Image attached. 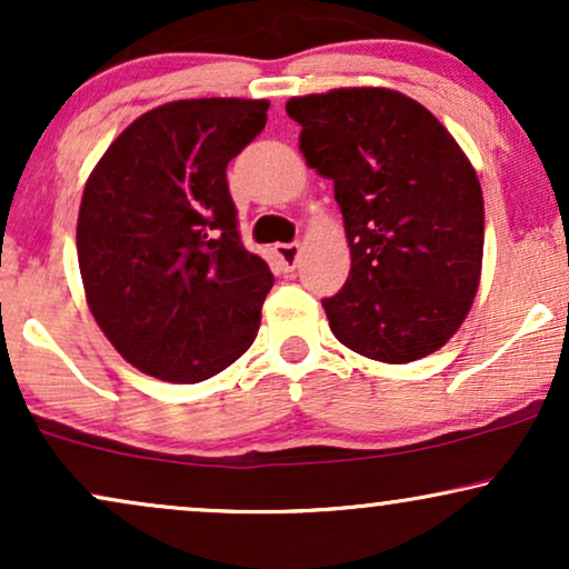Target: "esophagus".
Returning a JSON list of instances; mask_svg holds the SVG:
<instances>
[{
	"mask_svg": "<svg viewBox=\"0 0 569 569\" xmlns=\"http://www.w3.org/2000/svg\"><path fill=\"white\" fill-rule=\"evenodd\" d=\"M276 254H278V260H280V264H283L286 270H293L299 264L301 247H299V243H278Z\"/></svg>",
	"mask_w": 569,
	"mask_h": 569,
	"instance_id": "34e87169",
	"label": "esophagus"
}]
</instances>
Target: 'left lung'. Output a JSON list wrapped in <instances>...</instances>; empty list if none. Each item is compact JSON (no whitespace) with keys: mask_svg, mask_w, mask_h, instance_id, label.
I'll use <instances>...</instances> for the list:
<instances>
[{"mask_svg":"<svg viewBox=\"0 0 569 569\" xmlns=\"http://www.w3.org/2000/svg\"><path fill=\"white\" fill-rule=\"evenodd\" d=\"M307 168L333 181L351 270L322 299L343 347L386 365L457 333L483 270V191L441 120L407 93L343 86L291 97Z\"/></svg>","mask_w":569,"mask_h":569,"instance_id":"1","label":"left lung"}]
</instances>
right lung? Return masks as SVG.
Masks as SVG:
<instances>
[{"mask_svg": "<svg viewBox=\"0 0 569 569\" xmlns=\"http://www.w3.org/2000/svg\"><path fill=\"white\" fill-rule=\"evenodd\" d=\"M268 99H178L136 118L93 164L78 210V268L118 355L168 383H199L251 343L272 289L243 249L226 168L268 123Z\"/></svg>", "mask_w": 569, "mask_h": 569, "instance_id": "add662e5", "label": "right lung"}]
</instances>
